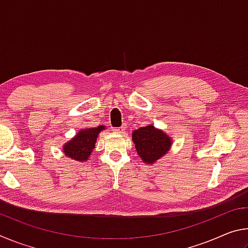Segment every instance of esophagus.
I'll use <instances>...</instances> for the list:
<instances>
[{
    "label": "esophagus",
    "mask_w": 248,
    "mask_h": 248,
    "mask_svg": "<svg viewBox=\"0 0 248 248\" xmlns=\"http://www.w3.org/2000/svg\"><path fill=\"white\" fill-rule=\"evenodd\" d=\"M114 130H115V132H118V133H123L124 131V129L123 127H121V128H116Z\"/></svg>",
    "instance_id": "esophagus-1"
}]
</instances>
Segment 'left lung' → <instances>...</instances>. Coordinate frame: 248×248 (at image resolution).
<instances>
[{"instance_id":"1","label":"left lung","mask_w":248,"mask_h":248,"mask_svg":"<svg viewBox=\"0 0 248 248\" xmlns=\"http://www.w3.org/2000/svg\"><path fill=\"white\" fill-rule=\"evenodd\" d=\"M138 155L145 164H153L169 152L171 146L170 138L152 124L141 127L132 132Z\"/></svg>"}]
</instances>
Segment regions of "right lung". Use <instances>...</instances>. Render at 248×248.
Wrapping results in <instances>:
<instances>
[{
	"mask_svg": "<svg viewBox=\"0 0 248 248\" xmlns=\"http://www.w3.org/2000/svg\"><path fill=\"white\" fill-rule=\"evenodd\" d=\"M104 129V125H98V127L79 130L77 136L63 145L64 155L75 161L86 162L95 148L96 139L99 132Z\"/></svg>",
	"mask_w": 248,
	"mask_h": 248,
	"instance_id": "add662e5",
	"label": "right lung"
}]
</instances>
